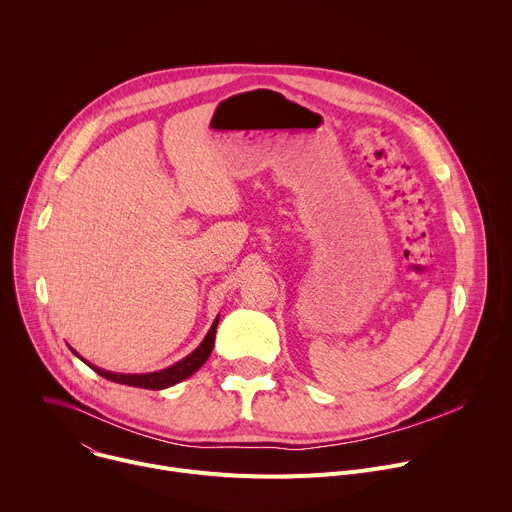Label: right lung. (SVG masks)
Returning <instances> with one entry per match:
<instances>
[{"mask_svg": "<svg viewBox=\"0 0 512 512\" xmlns=\"http://www.w3.org/2000/svg\"><path fill=\"white\" fill-rule=\"evenodd\" d=\"M216 326H218V316H216V320L212 322V326H210V330H208V334L204 336V340L200 342V346L194 350V352H190L186 358H182L180 362H176V364H172V367H168V369H164V371H156V373H145V375H119V373H111V371H103V369H99V367H95V364H91V362H87L85 358H81L79 356V352H75L81 360H85L89 367L97 373V375H101V377H105L107 381H113V383H121V385H129V387H139V389H152V391H160V389H168V387H172V385H176V383H180V381H184V379H188L190 375H194L202 364L206 362V358L210 356V352H212V346H214V334H216Z\"/></svg>", "mask_w": 512, "mask_h": 512, "instance_id": "obj_1", "label": "right lung"}]
</instances>
